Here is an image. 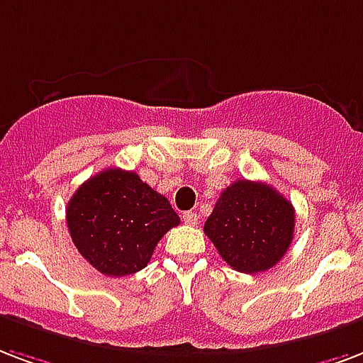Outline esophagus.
I'll return each instance as SVG.
<instances>
[{"mask_svg": "<svg viewBox=\"0 0 363 363\" xmlns=\"http://www.w3.org/2000/svg\"><path fill=\"white\" fill-rule=\"evenodd\" d=\"M182 220H184L188 226H196V225H198V215H196L194 211L182 213Z\"/></svg>", "mask_w": 363, "mask_h": 363, "instance_id": "34e87169", "label": "esophagus"}]
</instances>
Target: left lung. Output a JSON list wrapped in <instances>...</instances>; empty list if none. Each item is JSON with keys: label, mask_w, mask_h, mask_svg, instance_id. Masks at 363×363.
I'll return each mask as SVG.
<instances>
[{"label": "left lung", "mask_w": 363, "mask_h": 363, "mask_svg": "<svg viewBox=\"0 0 363 363\" xmlns=\"http://www.w3.org/2000/svg\"><path fill=\"white\" fill-rule=\"evenodd\" d=\"M295 209L264 182L236 181L218 196L203 232L234 270L264 272L291 245Z\"/></svg>", "instance_id": "obj_1"}]
</instances>
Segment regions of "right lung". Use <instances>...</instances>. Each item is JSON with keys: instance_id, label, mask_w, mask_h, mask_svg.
<instances>
[{"instance_id": "1", "label": "right lung", "mask_w": 363, "mask_h": 363, "mask_svg": "<svg viewBox=\"0 0 363 363\" xmlns=\"http://www.w3.org/2000/svg\"><path fill=\"white\" fill-rule=\"evenodd\" d=\"M179 223L165 196L135 171L118 167L83 182L66 207V225L79 255L112 278L143 270L163 234Z\"/></svg>"}]
</instances>
